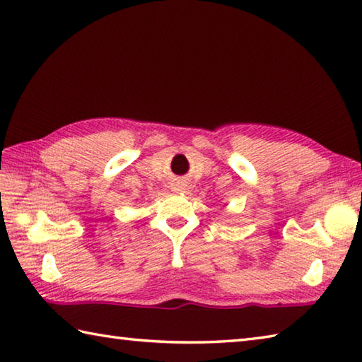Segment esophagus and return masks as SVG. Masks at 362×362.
I'll list each match as a JSON object with an SVG mask.
<instances>
[{
	"instance_id": "1",
	"label": "esophagus",
	"mask_w": 362,
	"mask_h": 362,
	"mask_svg": "<svg viewBox=\"0 0 362 362\" xmlns=\"http://www.w3.org/2000/svg\"><path fill=\"white\" fill-rule=\"evenodd\" d=\"M174 189H175V191H182V189H183V188H182V187H175V188H174Z\"/></svg>"
}]
</instances>
